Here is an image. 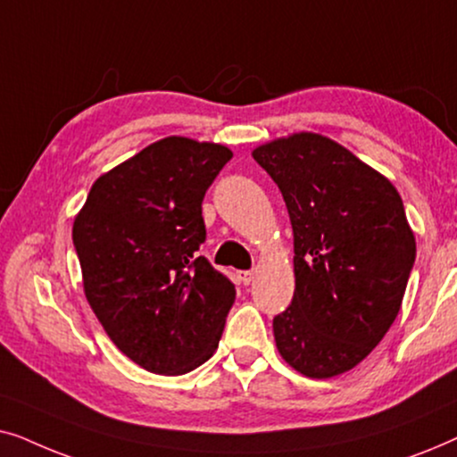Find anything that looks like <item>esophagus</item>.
<instances>
[{"mask_svg":"<svg viewBox=\"0 0 457 457\" xmlns=\"http://www.w3.org/2000/svg\"><path fill=\"white\" fill-rule=\"evenodd\" d=\"M237 278H239L241 285H249L253 280V272L252 270H241L239 274H237Z\"/></svg>","mask_w":457,"mask_h":457,"instance_id":"obj_1","label":"esophagus"}]
</instances>
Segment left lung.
<instances>
[{
	"label": "left lung",
	"mask_w": 457,
	"mask_h": 457,
	"mask_svg": "<svg viewBox=\"0 0 457 457\" xmlns=\"http://www.w3.org/2000/svg\"><path fill=\"white\" fill-rule=\"evenodd\" d=\"M293 227L295 293L274 316L287 364L310 378L358 366L395 320L416 239L391 180L339 143L297 133L253 149Z\"/></svg>",
	"instance_id": "left-lung-1"
}]
</instances>
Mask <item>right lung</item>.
Listing matches in <instances>:
<instances>
[{
	"mask_svg": "<svg viewBox=\"0 0 457 457\" xmlns=\"http://www.w3.org/2000/svg\"><path fill=\"white\" fill-rule=\"evenodd\" d=\"M233 152L166 137L93 183L74 218L87 302L120 352L155 374L214 355L235 285L199 245L202 202Z\"/></svg>",
	"mask_w": 457,
	"mask_h": 457,
	"instance_id": "right-lung-1",
	"label": "right lung"
}]
</instances>
